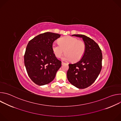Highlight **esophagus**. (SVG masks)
<instances>
[{
  "label": "esophagus",
  "mask_w": 121,
  "mask_h": 121,
  "mask_svg": "<svg viewBox=\"0 0 121 121\" xmlns=\"http://www.w3.org/2000/svg\"><path fill=\"white\" fill-rule=\"evenodd\" d=\"M61 64H62V65H63V64H65V63H64V62H62Z\"/></svg>",
  "instance_id": "esophagus-1"
}]
</instances>
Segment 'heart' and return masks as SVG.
<instances>
[{
	"label": "heart",
	"mask_w": 121,
	"mask_h": 121,
	"mask_svg": "<svg viewBox=\"0 0 121 121\" xmlns=\"http://www.w3.org/2000/svg\"><path fill=\"white\" fill-rule=\"evenodd\" d=\"M59 43L52 44V50L57 58H60L64 53L65 54L63 59L77 62L82 58L86 50L85 43L78 38L65 36L60 38Z\"/></svg>",
	"instance_id": "b5f03b06"
}]
</instances>
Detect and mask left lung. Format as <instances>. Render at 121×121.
Listing matches in <instances>:
<instances>
[{
  "instance_id": "obj_1",
  "label": "left lung",
  "mask_w": 121,
  "mask_h": 121,
  "mask_svg": "<svg viewBox=\"0 0 121 121\" xmlns=\"http://www.w3.org/2000/svg\"><path fill=\"white\" fill-rule=\"evenodd\" d=\"M82 38L86 50L82 58L76 63L69 64L67 78L76 87L83 89L93 84L99 75L102 68V55L99 45L92 39L82 34H73Z\"/></svg>"
}]
</instances>
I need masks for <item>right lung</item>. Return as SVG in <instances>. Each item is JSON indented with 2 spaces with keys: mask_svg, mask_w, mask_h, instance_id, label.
Here are the masks:
<instances>
[{
  "mask_svg": "<svg viewBox=\"0 0 121 121\" xmlns=\"http://www.w3.org/2000/svg\"><path fill=\"white\" fill-rule=\"evenodd\" d=\"M57 33L46 32L36 36L27 44L24 56L28 75L36 84L43 86L52 81L61 66L52 50L54 42L60 37Z\"/></svg>",
  "mask_w": 121,
  "mask_h": 121,
  "instance_id": "right-lung-1",
  "label": "right lung"
}]
</instances>
